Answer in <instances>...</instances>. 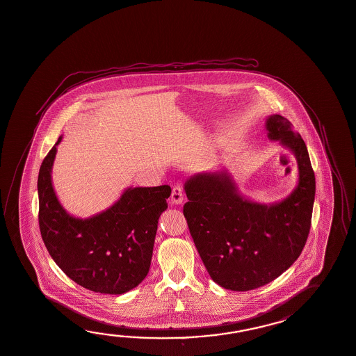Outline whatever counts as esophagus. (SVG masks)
I'll use <instances>...</instances> for the list:
<instances>
[{
  "mask_svg": "<svg viewBox=\"0 0 356 356\" xmlns=\"http://www.w3.org/2000/svg\"><path fill=\"white\" fill-rule=\"evenodd\" d=\"M183 200H184V191H183L182 187L181 186H174L173 191H172V197H170L172 204H175V205L182 204Z\"/></svg>",
  "mask_w": 356,
  "mask_h": 356,
  "instance_id": "34e87169",
  "label": "esophagus"
}]
</instances>
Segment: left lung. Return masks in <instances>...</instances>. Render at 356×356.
Returning a JSON list of instances; mask_svg holds the SVG:
<instances>
[{
  "label": "left lung",
  "instance_id": "8db88e82",
  "mask_svg": "<svg viewBox=\"0 0 356 356\" xmlns=\"http://www.w3.org/2000/svg\"><path fill=\"white\" fill-rule=\"evenodd\" d=\"M268 137L292 149L298 184L287 199L260 205L238 195L227 173L197 174L184 190L191 236L215 283L250 291L278 278L300 257L312 227L315 175L305 142L282 115L266 119Z\"/></svg>",
  "mask_w": 356,
  "mask_h": 356
}]
</instances>
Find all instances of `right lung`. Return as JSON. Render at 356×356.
<instances>
[{"mask_svg": "<svg viewBox=\"0 0 356 356\" xmlns=\"http://www.w3.org/2000/svg\"><path fill=\"white\" fill-rule=\"evenodd\" d=\"M61 141L58 137L56 145ZM56 145L38 174L42 240L51 257L70 280L99 293L122 295L149 273L157 220L166 210L172 188H128L113 207L88 219L70 216L60 205L51 183Z\"/></svg>", "mask_w": 356, "mask_h": 356, "instance_id": "1", "label": "right lung"}]
</instances>
